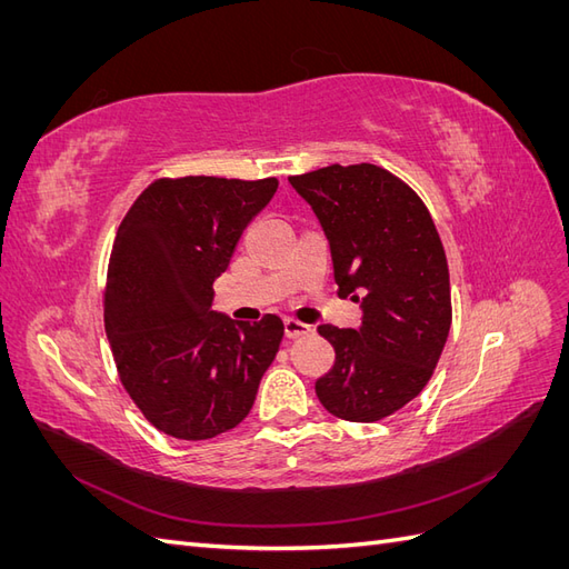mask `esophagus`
Wrapping results in <instances>:
<instances>
[{"label": "esophagus", "instance_id": "esophagus-1", "mask_svg": "<svg viewBox=\"0 0 569 569\" xmlns=\"http://www.w3.org/2000/svg\"><path fill=\"white\" fill-rule=\"evenodd\" d=\"M284 335L289 339H301V337H311L313 335V327L311 325H303L295 318H284Z\"/></svg>", "mask_w": 569, "mask_h": 569}]
</instances>
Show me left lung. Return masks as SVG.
I'll list each match as a JSON object with an SVG mask.
<instances>
[{"label": "left lung", "mask_w": 569, "mask_h": 569, "mask_svg": "<svg viewBox=\"0 0 569 569\" xmlns=\"http://www.w3.org/2000/svg\"><path fill=\"white\" fill-rule=\"evenodd\" d=\"M289 184L327 237L337 295L363 313L356 330L318 327L337 358L316 393L341 420H382L425 389L451 330L439 232L420 197L372 163H335Z\"/></svg>", "instance_id": "1"}]
</instances>
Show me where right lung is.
<instances>
[{"label": "right lung", "mask_w": 569, "mask_h": 569, "mask_svg": "<svg viewBox=\"0 0 569 569\" xmlns=\"http://www.w3.org/2000/svg\"><path fill=\"white\" fill-rule=\"evenodd\" d=\"M278 180H157L116 234L104 325L123 387L161 432L201 441L242 422L278 356V316L213 311V282Z\"/></svg>", "instance_id": "add662e5"}]
</instances>
